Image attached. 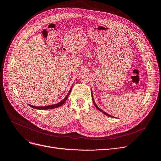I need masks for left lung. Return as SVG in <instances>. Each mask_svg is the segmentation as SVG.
I'll return each mask as SVG.
<instances>
[{
	"mask_svg": "<svg viewBox=\"0 0 161 161\" xmlns=\"http://www.w3.org/2000/svg\"><path fill=\"white\" fill-rule=\"evenodd\" d=\"M92 101H93V103H94V105H95V106H96V108L99 110V111H101L102 113H103L104 114H106V116H108V117H113V118H114V117H113V116H111V115H110V114H108L107 113H106V112H104L103 110H102L101 108H99L97 106V104H96V103H95V101H94V97H93V94H92Z\"/></svg>",
	"mask_w": 161,
	"mask_h": 161,
	"instance_id": "8db88e82",
	"label": "left lung"
}]
</instances>
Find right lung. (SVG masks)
Returning <instances> with one entry per match:
<instances>
[{
    "label": "right lung",
    "mask_w": 161,
    "mask_h": 161,
    "mask_svg": "<svg viewBox=\"0 0 161 161\" xmlns=\"http://www.w3.org/2000/svg\"><path fill=\"white\" fill-rule=\"evenodd\" d=\"M71 89H72V86L71 88H70V90L69 91V92L67 94V95L65 97V98L61 101L60 102L57 103V104H52V105H50V106H32L31 104H28L31 107L34 108V109H53V108H58L60 106H61L62 104H64V103L66 101L67 99L68 98V96H69L70 93H71Z\"/></svg>",
    "instance_id": "1"
}]
</instances>
